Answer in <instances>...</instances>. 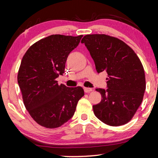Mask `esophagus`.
Segmentation results:
<instances>
[{
    "label": "esophagus",
    "mask_w": 158,
    "mask_h": 158,
    "mask_svg": "<svg viewBox=\"0 0 158 158\" xmlns=\"http://www.w3.org/2000/svg\"><path fill=\"white\" fill-rule=\"evenodd\" d=\"M84 90L85 93H89V92H91L93 90V89H90V88H84Z\"/></svg>",
    "instance_id": "esophagus-1"
}]
</instances>
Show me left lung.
Listing matches in <instances>:
<instances>
[{"label": "left lung", "mask_w": 158, "mask_h": 158, "mask_svg": "<svg viewBox=\"0 0 158 158\" xmlns=\"http://www.w3.org/2000/svg\"><path fill=\"white\" fill-rule=\"evenodd\" d=\"M94 60L98 73L108 74L107 89H96L101 102L93 105L95 116L111 126L129 122L139 107L146 90L144 69L127 44L104 34L86 35L81 40Z\"/></svg>", "instance_id": "obj_1"}]
</instances>
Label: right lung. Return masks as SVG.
<instances>
[{"label": "right lung", "instance_id": "obj_1", "mask_svg": "<svg viewBox=\"0 0 158 158\" xmlns=\"http://www.w3.org/2000/svg\"><path fill=\"white\" fill-rule=\"evenodd\" d=\"M83 35H52L37 41L23 56L17 80L23 104L37 123L56 128L68 122L84 95L81 87L58 85L68 55Z\"/></svg>", "mask_w": 158, "mask_h": 158}]
</instances>
